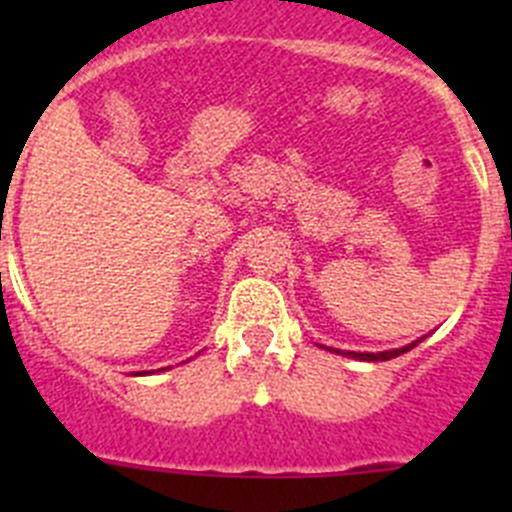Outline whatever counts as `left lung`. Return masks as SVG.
I'll list each match as a JSON object with an SVG mask.
<instances>
[{
	"mask_svg": "<svg viewBox=\"0 0 512 512\" xmlns=\"http://www.w3.org/2000/svg\"><path fill=\"white\" fill-rule=\"evenodd\" d=\"M413 346H418V341L410 343V346H402V348H395V351H382V354H354V351H348L346 356H354V359H361V361H390L395 359V356L405 354V351H410Z\"/></svg>",
	"mask_w": 512,
	"mask_h": 512,
	"instance_id": "obj_1",
	"label": "left lung"
}]
</instances>
